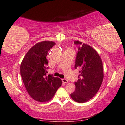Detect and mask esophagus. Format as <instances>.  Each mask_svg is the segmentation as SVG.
I'll use <instances>...</instances> for the list:
<instances>
[{"label": "esophagus", "instance_id": "34e87169", "mask_svg": "<svg viewBox=\"0 0 125 125\" xmlns=\"http://www.w3.org/2000/svg\"><path fill=\"white\" fill-rule=\"evenodd\" d=\"M62 82L64 83H67L69 82L68 80H67L66 79H62Z\"/></svg>", "mask_w": 125, "mask_h": 125}]
</instances>
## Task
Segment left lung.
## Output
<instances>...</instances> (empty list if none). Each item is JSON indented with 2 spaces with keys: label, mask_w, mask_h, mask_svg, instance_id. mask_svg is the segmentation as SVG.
Here are the masks:
<instances>
[{
  "label": "left lung",
  "mask_w": 125,
  "mask_h": 125,
  "mask_svg": "<svg viewBox=\"0 0 125 125\" xmlns=\"http://www.w3.org/2000/svg\"><path fill=\"white\" fill-rule=\"evenodd\" d=\"M79 46L75 69H79V79L74 83L75 90L70 94L71 98L78 103L87 102L97 93L104 79L102 59L96 50L88 44L75 41Z\"/></svg>",
  "instance_id": "8db88e82"
}]
</instances>
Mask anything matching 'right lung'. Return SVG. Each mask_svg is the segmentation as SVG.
Instances as JSON below:
<instances>
[{"label": "right lung", "mask_w": 125, "mask_h": 125, "mask_svg": "<svg viewBox=\"0 0 125 125\" xmlns=\"http://www.w3.org/2000/svg\"><path fill=\"white\" fill-rule=\"evenodd\" d=\"M55 44L52 41L36 43L27 52L21 64V75L26 90L31 98L40 102L52 99L62 83L60 78L46 75V56Z\"/></svg>", "instance_id": "right-lung-1"}]
</instances>
